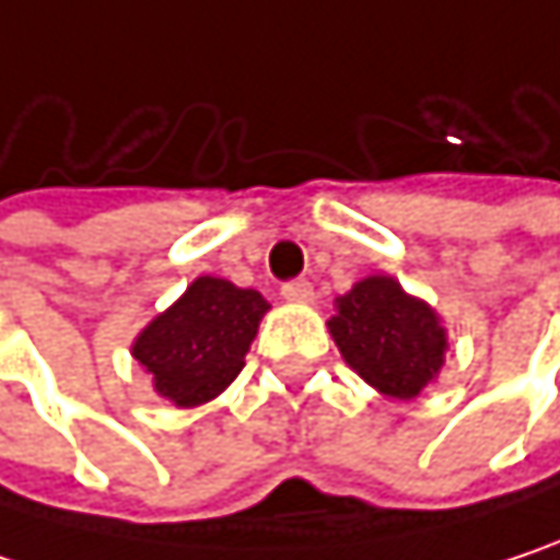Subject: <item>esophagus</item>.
<instances>
[{
	"instance_id": "obj_1",
	"label": "esophagus",
	"mask_w": 560,
	"mask_h": 560,
	"mask_svg": "<svg viewBox=\"0 0 560 560\" xmlns=\"http://www.w3.org/2000/svg\"><path fill=\"white\" fill-rule=\"evenodd\" d=\"M281 294H284L288 301H294V304H311V301H314V284L304 279H294L288 281V284H281Z\"/></svg>"
}]
</instances>
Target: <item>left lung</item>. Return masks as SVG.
Listing matches in <instances>:
<instances>
[{
    "label": "left lung",
    "mask_w": 560,
    "mask_h": 560,
    "mask_svg": "<svg viewBox=\"0 0 560 560\" xmlns=\"http://www.w3.org/2000/svg\"><path fill=\"white\" fill-rule=\"evenodd\" d=\"M343 363L386 398L411 401L444 370L441 314L392 276H366L334 301L327 320Z\"/></svg>",
    "instance_id": "obj_1"
}]
</instances>
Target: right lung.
Returning <instances> with one entry per match:
<instances>
[{
	"label": "right lung",
	"mask_w": 560,
	"mask_h": 560,
	"mask_svg": "<svg viewBox=\"0 0 560 560\" xmlns=\"http://www.w3.org/2000/svg\"><path fill=\"white\" fill-rule=\"evenodd\" d=\"M266 311L259 291L200 276L139 330L132 357L174 408H197L243 373Z\"/></svg>",
	"instance_id": "1"
}]
</instances>
